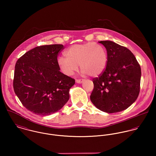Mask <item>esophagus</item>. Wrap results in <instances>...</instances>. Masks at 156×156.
<instances>
[{"mask_svg":"<svg viewBox=\"0 0 156 156\" xmlns=\"http://www.w3.org/2000/svg\"><path fill=\"white\" fill-rule=\"evenodd\" d=\"M85 80L84 79H76V82L77 83H82Z\"/></svg>","mask_w":156,"mask_h":156,"instance_id":"esophagus-1","label":"esophagus"}]
</instances>
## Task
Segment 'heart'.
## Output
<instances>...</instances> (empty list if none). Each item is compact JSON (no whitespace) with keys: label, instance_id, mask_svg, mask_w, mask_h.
<instances>
[{"label":"heart","instance_id":"1","mask_svg":"<svg viewBox=\"0 0 156 156\" xmlns=\"http://www.w3.org/2000/svg\"><path fill=\"white\" fill-rule=\"evenodd\" d=\"M66 57H59L58 65L61 72L71 76L78 70L79 65L83 75L97 77L105 70L108 53L101 45L93 42L71 46L65 53Z\"/></svg>","mask_w":156,"mask_h":156}]
</instances>
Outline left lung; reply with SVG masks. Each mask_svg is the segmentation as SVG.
I'll use <instances>...</instances> for the list:
<instances>
[{"label":"left lung","mask_w":156,"mask_h":156,"mask_svg":"<svg viewBox=\"0 0 156 156\" xmlns=\"http://www.w3.org/2000/svg\"><path fill=\"white\" fill-rule=\"evenodd\" d=\"M107 50L105 71L94 78L90 99L101 111L116 113L127 109L136 100L140 91L141 69L127 48L111 41H101Z\"/></svg>","instance_id":"left-lung-1"}]
</instances>
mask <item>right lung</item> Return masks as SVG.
<instances>
[{
	"mask_svg": "<svg viewBox=\"0 0 156 156\" xmlns=\"http://www.w3.org/2000/svg\"><path fill=\"white\" fill-rule=\"evenodd\" d=\"M62 44L38 46L20 57L15 66L14 90L23 105L38 115L59 111L69 100L75 80L62 73L58 55Z\"/></svg>",
	"mask_w": 156,
	"mask_h": 156,
	"instance_id": "obj_1",
	"label": "right lung"
}]
</instances>
